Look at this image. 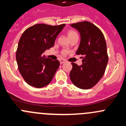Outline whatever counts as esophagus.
Returning a JSON list of instances; mask_svg holds the SVG:
<instances>
[{
  "label": "esophagus",
  "mask_w": 126,
  "mask_h": 126,
  "mask_svg": "<svg viewBox=\"0 0 126 126\" xmlns=\"http://www.w3.org/2000/svg\"><path fill=\"white\" fill-rule=\"evenodd\" d=\"M64 62H65V60L63 59H61L60 60V64H63V63H64Z\"/></svg>",
  "instance_id": "esophagus-1"
}]
</instances>
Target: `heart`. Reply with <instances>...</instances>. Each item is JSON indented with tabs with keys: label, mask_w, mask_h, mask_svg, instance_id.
Listing matches in <instances>:
<instances>
[{
	"label": "heart",
	"mask_w": 126,
	"mask_h": 126,
	"mask_svg": "<svg viewBox=\"0 0 126 126\" xmlns=\"http://www.w3.org/2000/svg\"><path fill=\"white\" fill-rule=\"evenodd\" d=\"M67 35H68V37L69 39H71L73 38V37H76V36H78V33L76 32L75 31L71 30H71H69L68 32H67ZM68 53H69V51L66 50H64L63 51V55H66L68 54Z\"/></svg>",
	"instance_id": "b5f03b06"
}]
</instances>
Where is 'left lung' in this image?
<instances>
[{
  "label": "left lung",
  "mask_w": 126,
  "mask_h": 126,
  "mask_svg": "<svg viewBox=\"0 0 126 126\" xmlns=\"http://www.w3.org/2000/svg\"><path fill=\"white\" fill-rule=\"evenodd\" d=\"M71 26L80 33V45L76 53L82 58V65L71 63V80L77 87L90 89L103 77L108 62L105 37L99 28L89 21L74 23Z\"/></svg>",
  "instance_id": "1"
}]
</instances>
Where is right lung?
Listing matches in <instances>:
<instances>
[{
	"label": "right lung",
	"instance_id": "right-lung-1",
	"mask_svg": "<svg viewBox=\"0 0 126 126\" xmlns=\"http://www.w3.org/2000/svg\"><path fill=\"white\" fill-rule=\"evenodd\" d=\"M64 26L37 24L28 28L21 36L16 59L19 73L29 85L41 88L52 81L60 62L46 58L42 53L54 46Z\"/></svg>",
	"mask_w": 126,
	"mask_h": 126
}]
</instances>
